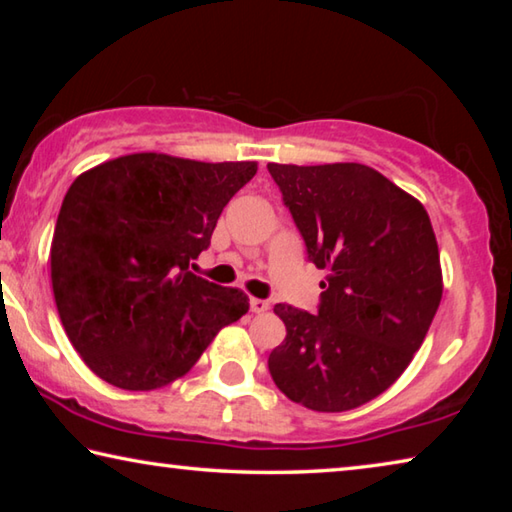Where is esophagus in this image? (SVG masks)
<instances>
[{
  "mask_svg": "<svg viewBox=\"0 0 512 512\" xmlns=\"http://www.w3.org/2000/svg\"><path fill=\"white\" fill-rule=\"evenodd\" d=\"M250 311H253V314H264V311H268V302L259 298H250Z\"/></svg>",
  "mask_w": 512,
  "mask_h": 512,
  "instance_id": "esophagus-1",
  "label": "esophagus"
}]
</instances>
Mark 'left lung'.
<instances>
[{
    "label": "left lung",
    "mask_w": 512,
    "mask_h": 512,
    "mask_svg": "<svg viewBox=\"0 0 512 512\" xmlns=\"http://www.w3.org/2000/svg\"><path fill=\"white\" fill-rule=\"evenodd\" d=\"M284 205L325 268L318 314L275 305L287 339L268 370L291 402L341 413L375 400L409 368L443 298L424 205L359 162H268Z\"/></svg>",
    "instance_id": "8db88e82"
}]
</instances>
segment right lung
Instances as JSON below:
<instances>
[{
    "label": "right lung",
    "mask_w": 512,
    "mask_h": 512,
    "mask_svg": "<svg viewBox=\"0 0 512 512\" xmlns=\"http://www.w3.org/2000/svg\"><path fill=\"white\" fill-rule=\"evenodd\" d=\"M257 162L131 153L74 180L51 241V287L67 339L94 375L155 391L194 368L248 311L241 289L189 271Z\"/></svg>",
    "instance_id": "add662e5"
}]
</instances>
